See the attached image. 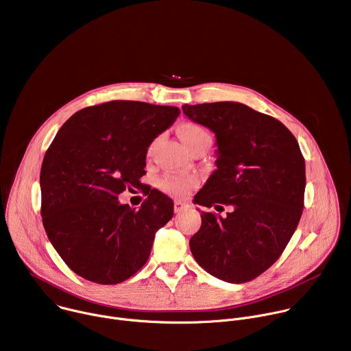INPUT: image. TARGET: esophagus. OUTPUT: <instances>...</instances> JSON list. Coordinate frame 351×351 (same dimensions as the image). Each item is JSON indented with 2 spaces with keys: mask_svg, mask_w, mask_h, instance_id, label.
Returning <instances> with one entry per match:
<instances>
[{
  "mask_svg": "<svg viewBox=\"0 0 351 351\" xmlns=\"http://www.w3.org/2000/svg\"><path fill=\"white\" fill-rule=\"evenodd\" d=\"M187 208H189V204H186V203H183V202H175V203H173V211H175L176 214H180V213L186 211Z\"/></svg>",
  "mask_w": 351,
  "mask_h": 351,
  "instance_id": "34e87169",
  "label": "esophagus"
}]
</instances>
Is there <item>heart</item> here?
<instances>
[{"mask_svg": "<svg viewBox=\"0 0 351 351\" xmlns=\"http://www.w3.org/2000/svg\"><path fill=\"white\" fill-rule=\"evenodd\" d=\"M179 134L184 144L187 145V148H191L193 145L203 141L211 143V134L208 133V130L193 122L182 123L179 126ZM154 145L156 140L149 143L147 148L148 154L153 153ZM158 186L167 194H171L173 197H184L193 187L197 186V179L191 175H165L164 178L160 179Z\"/></svg>", "mask_w": 351, "mask_h": 351, "instance_id": "b5f03b06", "label": "heart"}]
</instances>
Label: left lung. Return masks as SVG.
Masks as SVG:
<instances>
[{"instance_id":"obj_1","label":"left lung","mask_w":351,"mask_h":351,"mask_svg":"<svg viewBox=\"0 0 351 351\" xmlns=\"http://www.w3.org/2000/svg\"><path fill=\"white\" fill-rule=\"evenodd\" d=\"M217 136V171L194 202L233 210L225 218L202 211L191 254L213 276L244 283L283 253L304 207L306 162L293 133L278 119L244 104L221 101L182 107Z\"/></svg>"}]
</instances>
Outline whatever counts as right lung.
I'll list each match as a JSON object with an SVG mask.
<instances>
[{
    "label": "right lung",
    "instance_id": "1",
    "mask_svg": "<svg viewBox=\"0 0 351 351\" xmlns=\"http://www.w3.org/2000/svg\"><path fill=\"white\" fill-rule=\"evenodd\" d=\"M179 114L115 99L73 114L49 144L40 172L43 225L79 276L117 285L147 263L156 232L173 215L172 199L149 187L136 210L118 195L140 189L149 143Z\"/></svg>",
    "mask_w": 351,
    "mask_h": 351
}]
</instances>
